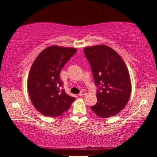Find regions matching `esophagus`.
<instances>
[{"label":"esophagus","mask_w":157,"mask_h":157,"mask_svg":"<svg viewBox=\"0 0 157 157\" xmlns=\"http://www.w3.org/2000/svg\"><path fill=\"white\" fill-rule=\"evenodd\" d=\"M86 95V91H82L80 94H79V96H83V95Z\"/></svg>","instance_id":"34e87169"}]
</instances>
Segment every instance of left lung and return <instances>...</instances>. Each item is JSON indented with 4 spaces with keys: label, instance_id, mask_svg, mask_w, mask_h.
Listing matches in <instances>:
<instances>
[{
    "label": "left lung",
    "instance_id": "obj_1",
    "mask_svg": "<svg viewBox=\"0 0 157 157\" xmlns=\"http://www.w3.org/2000/svg\"><path fill=\"white\" fill-rule=\"evenodd\" d=\"M84 52L91 64L95 84L100 87L98 102L91 109L102 118L117 115L125 107L131 95V79L125 63L106 45L86 47Z\"/></svg>",
    "mask_w": 157,
    "mask_h": 157
}]
</instances>
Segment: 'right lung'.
<instances>
[{
  "instance_id": "add662e5",
  "label": "right lung",
  "mask_w": 157,
  "mask_h": 157,
  "mask_svg": "<svg viewBox=\"0 0 157 157\" xmlns=\"http://www.w3.org/2000/svg\"><path fill=\"white\" fill-rule=\"evenodd\" d=\"M77 52L75 48L51 46L39 53L31 66L28 78V90L36 109L48 117L62 115L75 100L60 91L62 68Z\"/></svg>"
}]
</instances>
